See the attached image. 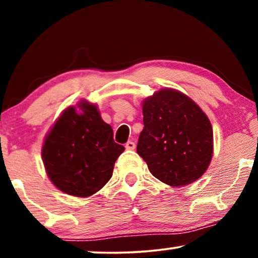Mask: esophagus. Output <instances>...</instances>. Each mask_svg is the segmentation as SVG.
Segmentation results:
<instances>
[{
	"label": "esophagus",
	"mask_w": 258,
	"mask_h": 258,
	"mask_svg": "<svg viewBox=\"0 0 258 258\" xmlns=\"http://www.w3.org/2000/svg\"><path fill=\"white\" fill-rule=\"evenodd\" d=\"M125 149L126 150H134V149H135V143L132 142V141H128V142L125 143Z\"/></svg>",
	"instance_id": "1"
}]
</instances>
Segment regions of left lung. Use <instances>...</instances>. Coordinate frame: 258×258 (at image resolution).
Returning <instances> with one entry per match:
<instances>
[{
	"label": "left lung",
	"mask_w": 258,
	"mask_h": 258,
	"mask_svg": "<svg viewBox=\"0 0 258 258\" xmlns=\"http://www.w3.org/2000/svg\"><path fill=\"white\" fill-rule=\"evenodd\" d=\"M143 124L137 154L161 182L182 186L209 167L213 126L199 105L181 91L165 88L143 101Z\"/></svg>",
	"instance_id": "1"
}]
</instances>
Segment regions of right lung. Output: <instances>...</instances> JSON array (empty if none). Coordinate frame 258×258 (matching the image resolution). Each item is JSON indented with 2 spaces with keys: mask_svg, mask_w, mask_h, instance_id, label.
Listing matches in <instances>:
<instances>
[{
  "mask_svg": "<svg viewBox=\"0 0 258 258\" xmlns=\"http://www.w3.org/2000/svg\"><path fill=\"white\" fill-rule=\"evenodd\" d=\"M67 108L51 126L42 147V160L56 188L77 197L94 195L112 176L124 147L114 141L111 126L96 104L83 100Z\"/></svg>",
  "mask_w": 258,
  "mask_h": 258,
  "instance_id": "add662e5",
  "label": "right lung"
}]
</instances>
